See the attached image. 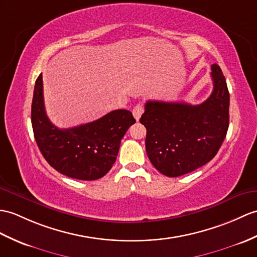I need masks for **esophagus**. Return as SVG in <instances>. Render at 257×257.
<instances>
[{
    "label": "esophagus",
    "instance_id": "1",
    "mask_svg": "<svg viewBox=\"0 0 257 257\" xmlns=\"http://www.w3.org/2000/svg\"><path fill=\"white\" fill-rule=\"evenodd\" d=\"M143 110H145V109H143L142 104H138L137 106H135V108L133 109V115H134V117H135L137 121L139 120L141 115L143 114Z\"/></svg>",
    "mask_w": 257,
    "mask_h": 257
}]
</instances>
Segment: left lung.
Here are the masks:
<instances>
[{"label":"left lung","instance_id":"obj_1","mask_svg":"<svg viewBox=\"0 0 257 257\" xmlns=\"http://www.w3.org/2000/svg\"><path fill=\"white\" fill-rule=\"evenodd\" d=\"M213 89L199 105L147 101L140 122L152 165L169 177L193 172L211 161L229 127L230 95L218 64L211 65Z\"/></svg>","mask_w":257,"mask_h":257}]
</instances>
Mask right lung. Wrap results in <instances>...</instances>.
Wrapping results in <instances>:
<instances>
[{
  "instance_id": "add662e5",
  "label": "right lung",
  "mask_w": 257,
  "mask_h": 257,
  "mask_svg": "<svg viewBox=\"0 0 257 257\" xmlns=\"http://www.w3.org/2000/svg\"><path fill=\"white\" fill-rule=\"evenodd\" d=\"M135 122L129 110L117 109L81 126L58 128L46 114L43 75L36 80L32 103L35 140L47 162L65 176L95 181L106 175L115 163L122 137Z\"/></svg>"
}]
</instances>
